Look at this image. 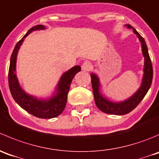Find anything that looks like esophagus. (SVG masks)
<instances>
[{
    "mask_svg": "<svg viewBox=\"0 0 159 159\" xmlns=\"http://www.w3.org/2000/svg\"><path fill=\"white\" fill-rule=\"evenodd\" d=\"M91 68H92V65H91L90 62H88V61L84 62L83 63V65H82V70H83V71H89V70H91Z\"/></svg>",
    "mask_w": 159,
    "mask_h": 159,
    "instance_id": "1",
    "label": "esophagus"
}]
</instances>
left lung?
<instances>
[{
	"mask_svg": "<svg viewBox=\"0 0 159 159\" xmlns=\"http://www.w3.org/2000/svg\"><path fill=\"white\" fill-rule=\"evenodd\" d=\"M128 28L132 29L134 33L139 39L141 45V52L144 56V68H143V76L141 79V86H139L136 92L128 98L121 101H113L108 98L107 96L102 93V85L100 83V78L96 73H92L90 74L91 82H92L94 100L97 107L103 113L108 114H114V115H124L133 111L140 102L143 100L144 96L148 91L152 82L153 76V70L152 65L149 57L148 47L144 39L140 35L139 33L130 25H125Z\"/></svg>",
	"mask_w": 159,
	"mask_h": 159,
	"instance_id": "left-lung-1",
	"label": "left lung"
}]
</instances>
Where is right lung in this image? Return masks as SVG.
Instances as JSON below:
<instances>
[{
    "instance_id": "1",
    "label": "right lung",
    "mask_w": 159,
    "mask_h": 159,
    "mask_svg": "<svg viewBox=\"0 0 159 159\" xmlns=\"http://www.w3.org/2000/svg\"><path fill=\"white\" fill-rule=\"evenodd\" d=\"M46 29L44 25H38L30 28L25 35L16 44L10 59L8 83L11 93L14 100L22 109L39 118L50 119L60 115L66 105L67 95L72 80L75 75L81 71L80 66H75L62 73L54 91L48 97H38L28 93L23 89L18 81L16 73V62L18 53L25 38L34 31Z\"/></svg>"
}]
</instances>
